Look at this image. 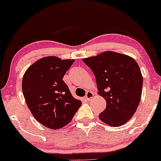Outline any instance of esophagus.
Segmentation results:
<instances>
[{
    "label": "esophagus",
    "instance_id": "esophagus-1",
    "mask_svg": "<svg viewBox=\"0 0 161 161\" xmlns=\"http://www.w3.org/2000/svg\"><path fill=\"white\" fill-rule=\"evenodd\" d=\"M94 97V94L92 93V92H86V97H84V99L86 101H89V100H91V99L93 97Z\"/></svg>",
    "mask_w": 161,
    "mask_h": 161
}]
</instances>
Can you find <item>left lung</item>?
<instances>
[{
  "label": "left lung",
  "instance_id": "8db88e82",
  "mask_svg": "<svg viewBox=\"0 0 161 161\" xmlns=\"http://www.w3.org/2000/svg\"><path fill=\"white\" fill-rule=\"evenodd\" d=\"M83 61L94 74L98 94L106 101L100 120L113 127L125 125L135 114L142 96L143 78L137 62L113 51Z\"/></svg>",
  "mask_w": 161,
  "mask_h": 161
}]
</instances>
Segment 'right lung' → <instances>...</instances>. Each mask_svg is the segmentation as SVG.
Instances as JSON below:
<instances>
[{
    "mask_svg": "<svg viewBox=\"0 0 161 161\" xmlns=\"http://www.w3.org/2000/svg\"><path fill=\"white\" fill-rule=\"evenodd\" d=\"M74 61L47 56L30 66L23 75L22 89L26 104L36 121L50 129L69 124L82 104L62 80Z\"/></svg>",
    "mask_w": 161,
    "mask_h": 161,
    "instance_id": "add662e5",
    "label": "right lung"
}]
</instances>
